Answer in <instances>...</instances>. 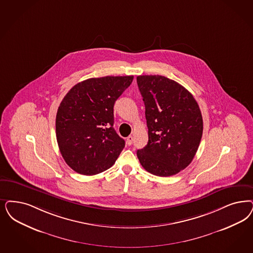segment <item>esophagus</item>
<instances>
[{
	"mask_svg": "<svg viewBox=\"0 0 253 253\" xmlns=\"http://www.w3.org/2000/svg\"><path fill=\"white\" fill-rule=\"evenodd\" d=\"M132 141H133V136L132 135H129L128 137H127V139H126V143H127V145H131L132 144Z\"/></svg>",
	"mask_w": 253,
	"mask_h": 253,
	"instance_id": "34e87169",
	"label": "esophagus"
}]
</instances>
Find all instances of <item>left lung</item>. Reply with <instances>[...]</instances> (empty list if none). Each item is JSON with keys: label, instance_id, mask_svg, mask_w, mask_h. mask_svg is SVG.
<instances>
[{"label": "left lung", "instance_id": "obj_1", "mask_svg": "<svg viewBox=\"0 0 253 253\" xmlns=\"http://www.w3.org/2000/svg\"><path fill=\"white\" fill-rule=\"evenodd\" d=\"M146 108L147 146L136 154L150 174L170 176L192 163L203 134L199 105L183 86L163 76H138Z\"/></svg>", "mask_w": 253, "mask_h": 253}]
</instances>
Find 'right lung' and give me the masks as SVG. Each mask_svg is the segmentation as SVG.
I'll return each instance as SVG.
<instances>
[{"instance_id":"1","label":"right lung","mask_w":253,"mask_h":253,"mask_svg":"<svg viewBox=\"0 0 253 253\" xmlns=\"http://www.w3.org/2000/svg\"><path fill=\"white\" fill-rule=\"evenodd\" d=\"M133 76L88 79L70 89L56 116L61 156L77 173H102L113 166L125 141L113 128L114 105Z\"/></svg>"}]
</instances>
